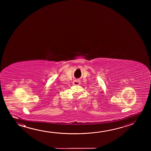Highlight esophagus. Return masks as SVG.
Returning a JSON list of instances; mask_svg holds the SVG:
<instances>
[{"instance_id": "34e87169", "label": "esophagus", "mask_w": 151, "mask_h": 151, "mask_svg": "<svg viewBox=\"0 0 151 151\" xmlns=\"http://www.w3.org/2000/svg\"><path fill=\"white\" fill-rule=\"evenodd\" d=\"M81 84V82L78 79H75L73 81V84L75 85H79Z\"/></svg>"}]
</instances>
